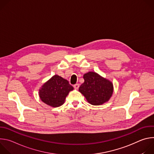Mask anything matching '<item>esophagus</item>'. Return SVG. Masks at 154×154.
<instances>
[{
    "mask_svg": "<svg viewBox=\"0 0 154 154\" xmlns=\"http://www.w3.org/2000/svg\"><path fill=\"white\" fill-rule=\"evenodd\" d=\"M74 88L75 89H76V90L79 89V84H78V83L75 84V85H74Z\"/></svg>",
    "mask_w": 154,
    "mask_h": 154,
    "instance_id": "obj_1",
    "label": "esophagus"
}]
</instances>
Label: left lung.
<instances>
[{
	"label": "left lung",
	"mask_w": 154,
	"mask_h": 154,
	"mask_svg": "<svg viewBox=\"0 0 154 154\" xmlns=\"http://www.w3.org/2000/svg\"><path fill=\"white\" fill-rule=\"evenodd\" d=\"M84 83L79 91L87 101L93 105H100L109 100L113 94L112 82L102 77L95 72H88L83 75Z\"/></svg>",
	"instance_id": "1"
}]
</instances>
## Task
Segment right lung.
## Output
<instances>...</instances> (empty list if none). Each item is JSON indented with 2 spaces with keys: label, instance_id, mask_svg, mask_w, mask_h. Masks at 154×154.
Returning <instances> with one entry per match:
<instances>
[{
  "label": "right lung",
  "instance_id": "obj_1",
  "mask_svg": "<svg viewBox=\"0 0 154 154\" xmlns=\"http://www.w3.org/2000/svg\"><path fill=\"white\" fill-rule=\"evenodd\" d=\"M73 90V86L67 80L55 75L42 85L39 90V96L44 103L52 107H58L64 103L66 97Z\"/></svg>",
  "mask_w": 154,
  "mask_h": 154
}]
</instances>
